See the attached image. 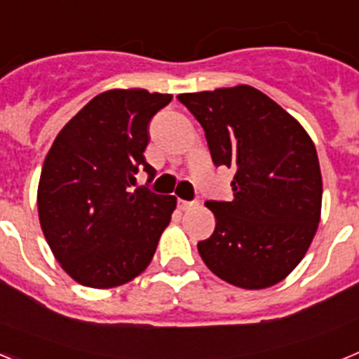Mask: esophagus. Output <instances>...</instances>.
Wrapping results in <instances>:
<instances>
[{"label":"esophagus","instance_id":"obj_1","mask_svg":"<svg viewBox=\"0 0 359 359\" xmlns=\"http://www.w3.org/2000/svg\"><path fill=\"white\" fill-rule=\"evenodd\" d=\"M194 201H185V199H177V207L182 208V210H189V208L194 207Z\"/></svg>","mask_w":359,"mask_h":359}]
</instances>
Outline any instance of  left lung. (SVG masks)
<instances>
[{
  "label": "left lung",
  "instance_id": "1",
  "mask_svg": "<svg viewBox=\"0 0 359 359\" xmlns=\"http://www.w3.org/2000/svg\"><path fill=\"white\" fill-rule=\"evenodd\" d=\"M205 129L212 161L233 169V199L207 201L215 230L198 252L212 273L243 290L287 277L315 237L322 212L316 149L297 118L241 84L177 95Z\"/></svg>",
  "mask_w": 359,
  "mask_h": 359
}]
</instances>
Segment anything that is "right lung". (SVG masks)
<instances>
[{
  "label": "right lung",
  "mask_w": 359,
  "mask_h": 359,
  "mask_svg": "<svg viewBox=\"0 0 359 359\" xmlns=\"http://www.w3.org/2000/svg\"><path fill=\"white\" fill-rule=\"evenodd\" d=\"M172 95L109 90L97 95L57 135L37 187L39 223L50 250L75 282L122 286L151 264L176 208L174 196L136 185L149 122Z\"/></svg>",
  "instance_id": "add662e5"
}]
</instances>
